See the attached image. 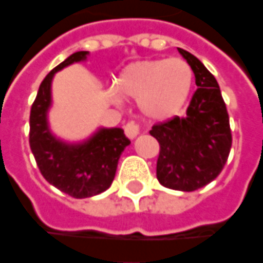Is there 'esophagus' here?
Masks as SVG:
<instances>
[{"label": "esophagus", "mask_w": 263, "mask_h": 263, "mask_svg": "<svg viewBox=\"0 0 263 263\" xmlns=\"http://www.w3.org/2000/svg\"><path fill=\"white\" fill-rule=\"evenodd\" d=\"M124 133H126L128 139H135L136 136L140 133V124L136 122H128L124 126Z\"/></svg>", "instance_id": "obj_1"}]
</instances>
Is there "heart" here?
<instances>
[{"label":"heart","mask_w":263,"mask_h":263,"mask_svg":"<svg viewBox=\"0 0 263 263\" xmlns=\"http://www.w3.org/2000/svg\"><path fill=\"white\" fill-rule=\"evenodd\" d=\"M193 83V69L184 59L140 61L124 68L117 92L140 102L146 116L157 120L174 116L185 103Z\"/></svg>","instance_id":"b5f03b06"}]
</instances>
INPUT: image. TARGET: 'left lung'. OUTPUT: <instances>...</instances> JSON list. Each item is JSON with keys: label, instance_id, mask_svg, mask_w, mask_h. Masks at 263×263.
Here are the masks:
<instances>
[{"label": "left lung", "instance_id": "8db88e82", "mask_svg": "<svg viewBox=\"0 0 263 263\" xmlns=\"http://www.w3.org/2000/svg\"><path fill=\"white\" fill-rule=\"evenodd\" d=\"M195 76L197 90L187 116L158 122L150 135L158 141L157 180L177 191H195L215 180L232 146L230 116L217 79L193 53L178 48Z\"/></svg>", "mask_w": 263, "mask_h": 263}]
</instances>
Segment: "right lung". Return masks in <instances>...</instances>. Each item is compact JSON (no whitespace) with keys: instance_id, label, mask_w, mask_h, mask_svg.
I'll return each mask as SVG.
<instances>
[{"instance_id":"add662e5","label":"right lung","mask_w":263,"mask_h":263,"mask_svg":"<svg viewBox=\"0 0 263 263\" xmlns=\"http://www.w3.org/2000/svg\"><path fill=\"white\" fill-rule=\"evenodd\" d=\"M89 52L72 53L45 76L29 116V146L41 174L53 187L73 198H87L110 187L123 150L130 144L122 128H100L81 144H68L51 135L46 111L51 106V82L55 72L85 61Z\"/></svg>"}]
</instances>
